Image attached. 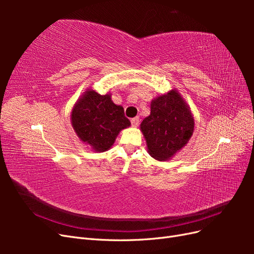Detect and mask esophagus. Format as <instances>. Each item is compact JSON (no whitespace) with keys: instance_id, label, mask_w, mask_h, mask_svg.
<instances>
[{"instance_id":"esophagus-1","label":"esophagus","mask_w":254,"mask_h":254,"mask_svg":"<svg viewBox=\"0 0 254 254\" xmlns=\"http://www.w3.org/2000/svg\"><path fill=\"white\" fill-rule=\"evenodd\" d=\"M131 124H132L133 127L139 126V124H140V119H139V118H133V119H131Z\"/></svg>"}]
</instances>
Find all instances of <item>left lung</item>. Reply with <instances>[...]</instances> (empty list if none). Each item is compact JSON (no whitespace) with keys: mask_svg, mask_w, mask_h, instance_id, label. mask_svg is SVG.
Here are the masks:
<instances>
[{"mask_svg":"<svg viewBox=\"0 0 254 254\" xmlns=\"http://www.w3.org/2000/svg\"><path fill=\"white\" fill-rule=\"evenodd\" d=\"M141 130L149 155L166 161L190 139L194 119L180 94L172 90L151 102L150 115L143 120Z\"/></svg>","mask_w":254,"mask_h":254,"instance_id":"1","label":"left lung"}]
</instances>
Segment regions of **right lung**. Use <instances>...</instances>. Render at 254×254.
I'll return each mask as SVG.
<instances>
[{
	"label": "right lung",
	"instance_id": "1",
	"mask_svg": "<svg viewBox=\"0 0 254 254\" xmlns=\"http://www.w3.org/2000/svg\"><path fill=\"white\" fill-rule=\"evenodd\" d=\"M71 120L79 139L95 151L108 150L121 130L130 126L122 106L113 104L110 95L92 90L76 103Z\"/></svg>",
	"mask_w": 254,
	"mask_h": 254
}]
</instances>
